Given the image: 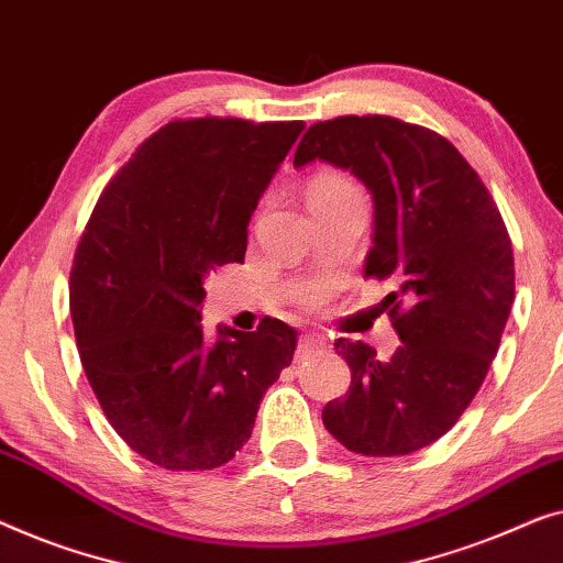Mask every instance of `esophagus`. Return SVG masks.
Masks as SVG:
<instances>
[{"mask_svg":"<svg viewBox=\"0 0 563 563\" xmlns=\"http://www.w3.org/2000/svg\"><path fill=\"white\" fill-rule=\"evenodd\" d=\"M321 339H313V336H300L298 339V346H296V362H303L311 357L313 352L321 350Z\"/></svg>","mask_w":563,"mask_h":563,"instance_id":"34e87169","label":"esophagus"}]
</instances>
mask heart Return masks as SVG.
<instances>
[{"label":"heart","mask_w":563,"mask_h":563,"mask_svg":"<svg viewBox=\"0 0 563 563\" xmlns=\"http://www.w3.org/2000/svg\"><path fill=\"white\" fill-rule=\"evenodd\" d=\"M352 194H360L357 186H354L352 180L339 176V173L327 170V173H319V176H313L311 184H308V206L334 201V199H342V196H352ZM303 300L306 303H313L316 290H306Z\"/></svg>","instance_id":"heart-1"}]
</instances>
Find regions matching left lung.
I'll return each mask as SVG.
<instances>
[{
	"label": "left lung",
	"instance_id": "left-lung-1",
	"mask_svg": "<svg viewBox=\"0 0 563 563\" xmlns=\"http://www.w3.org/2000/svg\"><path fill=\"white\" fill-rule=\"evenodd\" d=\"M323 161L360 178L375 203L364 278H393L383 306L400 346L387 362L362 342L334 344L352 369L323 426L362 456H406L441 439L482 387L516 298L500 209L462 153L395 117L308 126L292 165Z\"/></svg>",
	"mask_w": 563,
	"mask_h": 563
}]
</instances>
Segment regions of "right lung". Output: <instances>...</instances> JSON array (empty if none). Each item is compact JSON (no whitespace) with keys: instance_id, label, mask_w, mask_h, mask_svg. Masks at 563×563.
<instances>
[{"instance_id":"1","label":"right lung","mask_w":563,"mask_h":563,"mask_svg":"<svg viewBox=\"0 0 563 563\" xmlns=\"http://www.w3.org/2000/svg\"><path fill=\"white\" fill-rule=\"evenodd\" d=\"M303 122L176 120L150 134L93 206L70 267L86 377L126 446L170 472L227 464L296 352V329H201L203 280L240 263L247 224Z\"/></svg>"}]
</instances>
